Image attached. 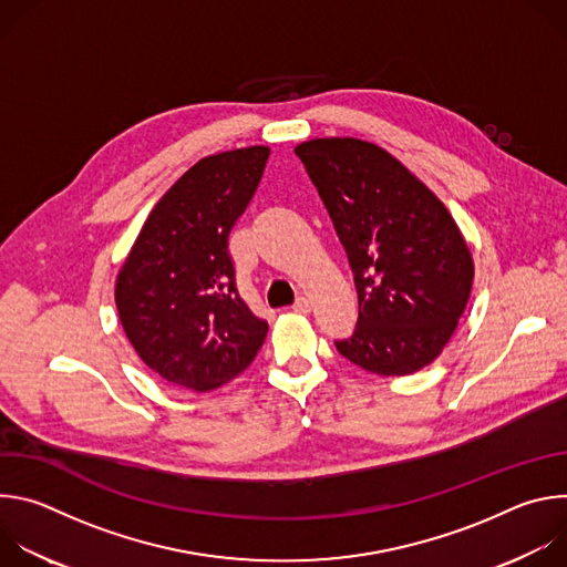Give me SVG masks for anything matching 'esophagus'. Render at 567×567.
Returning <instances> with one entry per match:
<instances>
[{
    "mask_svg": "<svg viewBox=\"0 0 567 567\" xmlns=\"http://www.w3.org/2000/svg\"><path fill=\"white\" fill-rule=\"evenodd\" d=\"M293 311L298 313H309L311 311V300L307 296H300L296 302H293Z\"/></svg>",
    "mask_w": 567,
    "mask_h": 567,
    "instance_id": "obj_1",
    "label": "esophagus"
}]
</instances>
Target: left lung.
Returning <instances> with one entry per match:
<instances>
[{
    "label": "left lung",
    "mask_w": 567,
    "mask_h": 567,
    "mask_svg": "<svg viewBox=\"0 0 567 567\" xmlns=\"http://www.w3.org/2000/svg\"><path fill=\"white\" fill-rule=\"evenodd\" d=\"M293 152L334 221L359 293L357 330L337 350L381 377L426 368L451 341L473 285L455 219L374 143L311 138Z\"/></svg>",
    "instance_id": "left-lung-1"
}]
</instances>
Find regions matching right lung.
I'll return each instance as SVG.
<instances>
[{
  "mask_svg": "<svg viewBox=\"0 0 567 567\" xmlns=\"http://www.w3.org/2000/svg\"><path fill=\"white\" fill-rule=\"evenodd\" d=\"M267 158V145H251L197 161L156 202L118 271L125 337L168 383L219 388L249 368L267 339V320L239 298L228 256V233Z\"/></svg>",
  "mask_w": 567,
  "mask_h": 567,
  "instance_id": "right-lung-1",
  "label": "right lung"
}]
</instances>
